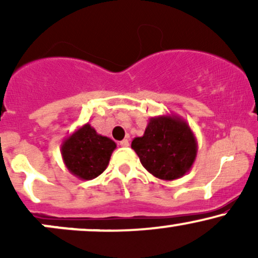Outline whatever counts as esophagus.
Returning a JSON list of instances; mask_svg holds the SVG:
<instances>
[{"mask_svg":"<svg viewBox=\"0 0 258 258\" xmlns=\"http://www.w3.org/2000/svg\"><path fill=\"white\" fill-rule=\"evenodd\" d=\"M120 146H121V147H128V146H130V142H128V139H127V138L122 139V141L120 142Z\"/></svg>","mask_w":258,"mask_h":258,"instance_id":"obj_1","label":"esophagus"}]
</instances>
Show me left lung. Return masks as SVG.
<instances>
[{"instance_id":"8db88e82","label":"left lung","mask_w":258,"mask_h":258,"mask_svg":"<svg viewBox=\"0 0 258 258\" xmlns=\"http://www.w3.org/2000/svg\"><path fill=\"white\" fill-rule=\"evenodd\" d=\"M131 148L148 172L164 180L189 172L198 154L193 131L177 115L150 117L144 135L133 139Z\"/></svg>"}]
</instances>
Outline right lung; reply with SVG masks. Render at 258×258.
I'll return each instance as SVG.
<instances>
[{
    "label": "right lung",
    "mask_w": 258,
    "mask_h": 258,
    "mask_svg": "<svg viewBox=\"0 0 258 258\" xmlns=\"http://www.w3.org/2000/svg\"><path fill=\"white\" fill-rule=\"evenodd\" d=\"M116 143L98 135L90 123H85L65 138L60 146L63 161L69 172L80 179L91 180L108 167Z\"/></svg>",
    "instance_id": "1"
}]
</instances>
